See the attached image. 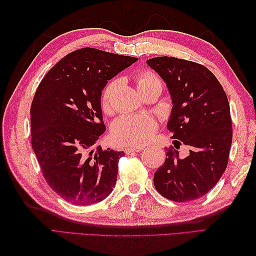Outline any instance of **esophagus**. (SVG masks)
<instances>
[{
  "label": "esophagus",
  "instance_id": "34e87169",
  "mask_svg": "<svg viewBox=\"0 0 256 256\" xmlns=\"http://www.w3.org/2000/svg\"><path fill=\"white\" fill-rule=\"evenodd\" d=\"M144 148H145L144 146H134V148H125V153L131 154V153H134V152L143 150Z\"/></svg>",
  "mask_w": 256,
  "mask_h": 256
}]
</instances>
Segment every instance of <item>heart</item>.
Masks as SVG:
<instances>
[{"mask_svg":"<svg viewBox=\"0 0 256 256\" xmlns=\"http://www.w3.org/2000/svg\"><path fill=\"white\" fill-rule=\"evenodd\" d=\"M135 84L140 94H144L150 89L160 88L162 81L150 70H138L135 74ZM116 86V80L108 82L101 94V108L108 114L113 111V94ZM157 122L148 116H123L113 122L111 128L112 138L118 144L143 145L153 138L157 131Z\"/></svg>","mask_w":256,"mask_h":256,"instance_id":"heart-1","label":"heart"}]
</instances>
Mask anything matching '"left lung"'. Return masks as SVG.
Returning a JSON list of instances; mask_svg holds the SVG:
<instances>
[{
    "label": "left lung",
    "mask_w": 256,
    "mask_h": 256,
    "mask_svg": "<svg viewBox=\"0 0 256 256\" xmlns=\"http://www.w3.org/2000/svg\"><path fill=\"white\" fill-rule=\"evenodd\" d=\"M148 64L170 91L172 108L167 128L175 148H190L184 159L172 146L154 174V186L162 197L187 202L202 197L224 175L232 143V121L226 92L202 64L176 57H155Z\"/></svg>",
    "instance_id": "1"
}]
</instances>
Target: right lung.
Instances as JSON below:
<instances>
[{
    "label": "right lung",
    "instance_id": "1",
    "mask_svg": "<svg viewBox=\"0 0 256 256\" xmlns=\"http://www.w3.org/2000/svg\"><path fill=\"white\" fill-rule=\"evenodd\" d=\"M138 58L81 48L40 81L30 106L32 148L50 187L78 206L106 199L116 184L124 152L102 150V90Z\"/></svg>",
    "mask_w": 256,
    "mask_h": 256
}]
</instances>
